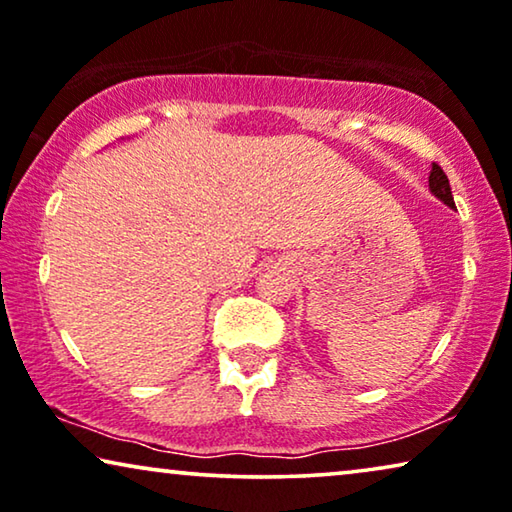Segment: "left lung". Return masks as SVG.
Returning a JSON list of instances; mask_svg holds the SVG:
<instances>
[{
	"mask_svg": "<svg viewBox=\"0 0 512 512\" xmlns=\"http://www.w3.org/2000/svg\"><path fill=\"white\" fill-rule=\"evenodd\" d=\"M429 191L436 195L440 202H445L447 207L454 209V198H452V188H450V181H447L445 172L440 170V165L433 163L431 167V174H429Z\"/></svg>",
	"mask_w": 512,
	"mask_h": 512,
	"instance_id": "obj_1",
	"label": "left lung"
}]
</instances>
